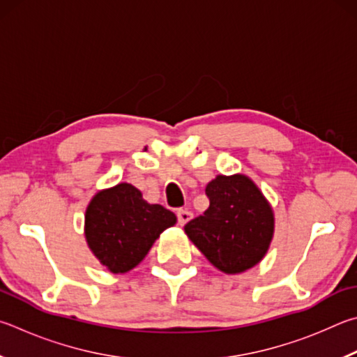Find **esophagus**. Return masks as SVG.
Instances as JSON below:
<instances>
[{"instance_id": "obj_1", "label": "esophagus", "mask_w": 357, "mask_h": 357, "mask_svg": "<svg viewBox=\"0 0 357 357\" xmlns=\"http://www.w3.org/2000/svg\"><path fill=\"white\" fill-rule=\"evenodd\" d=\"M176 215H178V223H179L181 226H184V225L192 218V212L187 211V209H179V211L176 212Z\"/></svg>"}]
</instances>
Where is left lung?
I'll return each mask as SVG.
<instances>
[{
    "mask_svg": "<svg viewBox=\"0 0 357 357\" xmlns=\"http://www.w3.org/2000/svg\"><path fill=\"white\" fill-rule=\"evenodd\" d=\"M209 207L184 226L187 237L226 275L250 270L267 255L275 234L268 199L245 174H218L206 185Z\"/></svg>",
    "mask_w": 357,
    "mask_h": 357,
    "instance_id": "obj_1",
    "label": "left lung"
}]
</instances>
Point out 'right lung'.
Instances as JSON below:
<instances>
[{
    "instance_id": "1",
    "label": "right lung",
    "mask_w": 357,
    "mask_h": 357,
    "mask_svg": "<svg viewBox=\"0 0 357 357\" xmlns=\"http://www.w3.org/2000/svg\"><path fill=\"white\" fill-rule=\"evenodd\" d=\"M174 225L172 211L150 204L132 184L120 183L90 199L84 234L92 255L116 275L137 267L162 232Z\"/></svg>"
}]
</instances>
